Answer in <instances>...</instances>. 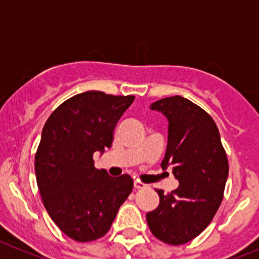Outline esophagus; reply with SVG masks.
Wrapping results in <instances>:
<instances>
[{"label": "esophagus", "mask_w": 259, "mask_h": 259, "mask_svg": "<svg viewBox=\"0 0 259 259\" xmlns=\"http://www.w3.org/2000/svg\"><path fill=\"white\" fill-rule=\"evenodd\" d=\"M143 187H144L143 183H141V181H138V180L134 181V188H135V189H142V188H143Z\"/></svg>", "instance_id": "esophagus-1"}]
</instances>
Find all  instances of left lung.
Wrapping results in <instances>:
<instances>
[{
  "label": "left lung",
  "mask_w": 259,
  "mask_h": 259,
  "mask_svg": "<svg viewBox=\"0 0 259 259\" xmlns=\"http://www.w3.org/2000/svg\"><path fill=\"white\" fill-rule=\"evenodd\" d=\"M149 108L167 118V148L161 166L172 167L179 187L167 194L156 190L159 204L147 213V224L157 239L180 245L197 238L216 214L228 180V157L213 118L199 106L174 96Z\"/></svg>",
  "instance_id": "1"
}]
</instances>
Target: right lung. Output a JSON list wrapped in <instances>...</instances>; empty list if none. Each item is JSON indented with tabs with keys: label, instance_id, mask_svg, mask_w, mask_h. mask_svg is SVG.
I'll return each instance as SVG.
<instances>
[{
	"label": "right lung",
	"instance_id": "obj_1",
	"mask_svg": "<svg viewBox=\"0 0 259 259\" xmlns=\"http://www.w3.org/2000/svg\"><path fill=\"white\" fill-rule=\"evenodd\" d=\"M134 98L84 92L61 103L43 126L37 184L50 217L74 240L102 238L132 193L133 179L96 168L93 154L110 148L113 129Z\"/></svg>",
	"mask_w": 259,
	"mask_h": 259
}]
</instances>
